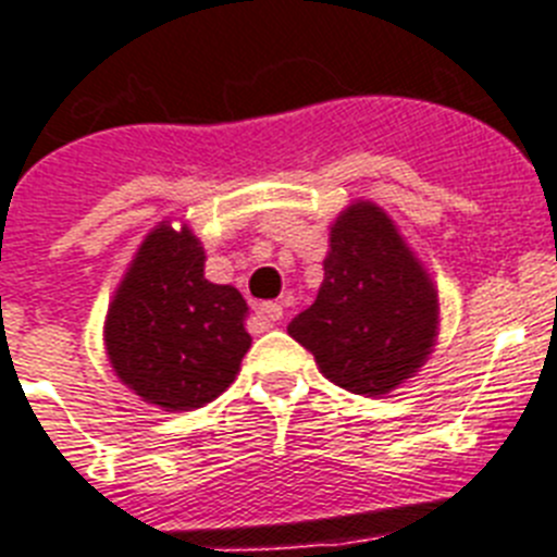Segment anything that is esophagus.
<instances>
[{"instance_id":"1","label":"esophagus","mask_w":557,"mask_h":557,"mask_svg":"<svg viewBox=\"0 0 557 557\" xmlns=\"http://www.w3.org/2000/svg\"><path fill=\"white\" fill-rule=\"evenodd\" d=\"M256 315H259L261 324H268V327H275V324H282L284 321V307L273 305V301H264V305L256 307Z\"/></svg>"}]
</instances>
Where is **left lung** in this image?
Returning <instances> with one entry per match:
<instances>
[{"mask_svg":"<svg viewBox=\"0 0 557 557\" xmlns=\"http://www.w3.org/2000/svg\"><path fill=\"white\" fill-rule=\"evenodd\" d=\"M438 289L375 201L358 199L330 224L319 296L287 324L324 379L356 395L410 381L438 338Z\"/></svg>","mask_w":557,"mask_h":557,"instance_id":"obj_1","label":"left lung"}]
</instances>
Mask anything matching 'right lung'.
I'll return each mask as SVG.
<instances>
[{"label": "right lung", "instance_id": "1", "mask_svg": "<svg viewBox=\"0 0 557 557\" xmlns=\"http://www.w3.org/2000/svg\"><path fill=\"white\" fill-rule=\"evenodd\" d=\"M205 247L187 224L159 222L133 256L104 319V350L124 387L168 412L224 393L250 350L247 301L205 278Z\"/></svg>", "mask_w": 557, "mask_h": 557}]
</instances>
